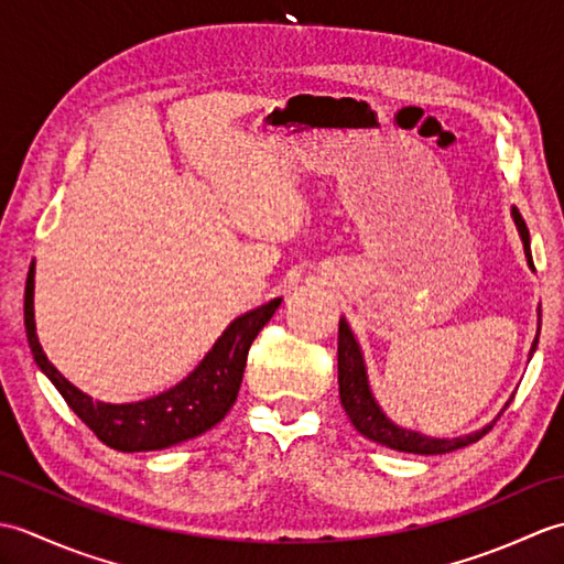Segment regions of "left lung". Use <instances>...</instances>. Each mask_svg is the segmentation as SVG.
I'll return each mask as SVG.
<instances>
[{
	"mask_svg": "<svg viewBox=\"0 0 564 564\" xmlns=\"http://www.w3.org/2000/svg\"><path fill=\"white\" fill-rule=\"evenodd\" d=\"M513 220H517V225H519L525 257H529V263L533 267L529 227H525V220L521 218V213L517 208H513ZM535 346H538V339L533 341L531 354L535 351ZM337 361H339V398H341L344 412L349 414L351 424L358 429V434H364L366 438L380 443V446H388L392 451H402V453H414V455H441V453H451V451L470 446V443L480 441L487 431L495 426V424H489L473 436L453 438V441L429 438V436L416 434V431H406V429L394 426L390 419L382 414L378 402L373 400V394H370L361 349H358V344L354 339L349 325H346V319H339Z\"/></svg>",
	"mask_w": 564,
	"mask_h": 564,
	"instance_id": "left-lung-1",
	"label": "left lung"
}]
</instances>
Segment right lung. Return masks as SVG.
<instances>
[{
    "mask_svg": "<svg viewBox=\"0 0 564 564\" xmlns=\"http://www.w3.org/2000/svg\"><path fill=\"white\" fill-rule=\"evenodd\" d=\"M279 305L281 297H275V301L237 317L225 329L223 337L215 341L213 351L203 358L194 373L178 382L176 388L158 394V398L135 404L94 402L89 394L77 390L47 361L39 337H35L31 271L26 293H23V325H26V337L35 364L53 380V386L63 394L69 410L109 448L140 453L176 446V443L206 434L215 424L223 422L237 400L239 386H242L249 346L257 339L261 327L273 317Z\"/></svg>",
    "mask_w": 564,
    "mask_h": 564,
    "instance_id": "obj_1",
    "label": "right lung"
}]
</instances>
